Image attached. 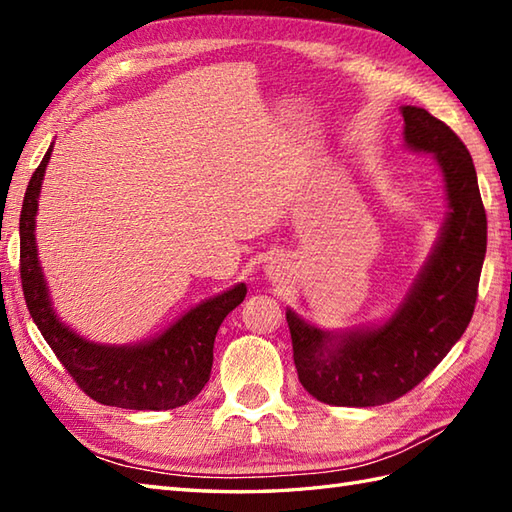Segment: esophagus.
I'll use <instances>...</instances> for the list:
<instances>
[{
  "instance_id": "1",
  "label": "esophagus",
  "mask_w": 512,
  "mask_h": 512,
  "mask_svg": "<svg viewBox=\"0 0 512 512\" xmlns=\"http://www.w3.org/2000/svg\"><path fill=\"white\" fill-rule=\"evenodd\" d=\"M268 275L273 277V279H277V277L281 275V268H279V264H270V266H268Z\"/></svg>"
}]
</instances>
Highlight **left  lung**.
<instances>
[{
    "instance_id": "left-lung-1",
    "label": "left lung",
    "mask_w": 512,
    "mask_h": 512,
    "mask_svg": "<svg viewBox=\"0 0 512 512\" xmlns=\"http://www.w3.org/2000/svg\"><path fill=\"white\" fill-rule=\"evenodd\" d=\"M405 145L431 154L449 215L405 301L372 328L325 332L286 312L301 385L325 405L376 407L427 378L469 328L486 255V211L469 149L449 125L405 105Z\"/></svg>"
}]
</instances>
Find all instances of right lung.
<instances>
[{"instance_id":"obj_1","label":"right lung","mask_w":512,"mask_h":512,"mask_svg":"<svg viewBox=\"0 0 512 512\" xmlns=\"http://www.w3.org/2000/svg\"><path fill=\"white\" fill-rule=\"evenodd\" d=\"M52 145L32 173L19 217V273L26 306L43 339L85 394L101 405L160 411L187 405L200 394L213 367V343L226 314L246 297L237 284L202 301L160 336L136 345L92 343L59 321L52 310L35 244L41 180Z\"/></svg>"}]
</instances>
